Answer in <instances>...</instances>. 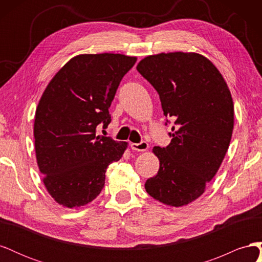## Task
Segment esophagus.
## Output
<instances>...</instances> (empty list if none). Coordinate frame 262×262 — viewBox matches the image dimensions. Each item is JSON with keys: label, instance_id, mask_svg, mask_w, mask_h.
Instances as JSON below:
<instances>
[{"label": "esophagus", "instance_id": "1", "mask_svg": "<svg viewBox=\"0 0 262 262\" xmlns=\"http://www.w3.org/2000/svg\"><path fill=\"white\" fill-rule=\"evenodd\" d=\"M130 146L133 150H137V152H144V150L148 148V144L146 142H141V143H131Z\"/></svg>", "mask_w": 262, "mask_h": 262}]
</instances>
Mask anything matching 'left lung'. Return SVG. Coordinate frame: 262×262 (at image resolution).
I'll return each mask as SVG.
<instances>
[{
	"instance_id": "8db88e82",
	"label": "left lung",
	"mask_w": 262,
	"mask_h": 262,
	"mask_svg": "<svg viewBox=\"0 0 262 262\" xmlns=\"http://www.w3.org/2000/svg\"><path fill=\"white\" fill-rule=\"evenodd\" d=\"M140 74L160 95L171 117L168 146H155L157 175L146 192L163 204L185 207L201 196L223 162L234 128V102L220 71L195 52L158 53L142 59Z\"/></svg>"
}]
</instances>
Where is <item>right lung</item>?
Instances as JSON below:
<instances>
[{
	"label": "right lung",
	"mask_w": 262,
	"mask_h": 262,
	"mask_svg": "<svg viewBox=\"0 0 262 262\" xmlns=\"http://www.w3.org/2000/svg\"><path fill=\"white\" fill-rule=\"evenodd\" d=\"M136 62L120 53L78 54L47 85L35 114V150L47 191L62 207L96 199L109 164L128 147V142L96 136V128L112 121L108 109Z\"/></svg>",
	"instance_id": "obj_1"
}]
</instances>
